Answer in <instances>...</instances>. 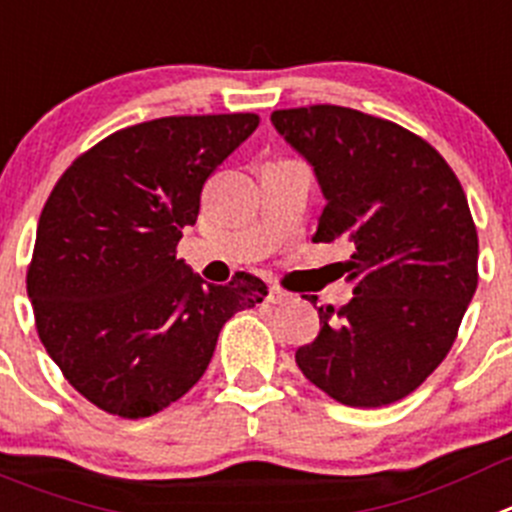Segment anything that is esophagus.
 Masks as SVG:
<instances>
[{"mask_svg": "<svg viewBox=\"0 0 512 512\" xmlns=\"http://www.w3.org/2000/svg\"><path fill=\"white\" fill-rule=\"evenodd\" d=\"M287 299H289V294L281 292V289H276V287H271L269 294H266V302L274 304V307H276V304H284V302H287Z\"/></svg>", "mask_w": 512, "mask_h": 512, "instance_id": "obj_1", "label": "esophagus"}]
</instances>
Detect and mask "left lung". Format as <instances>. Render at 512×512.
<instances>
[{
  "label": "left lung",
  "mask_w": 512,
  "mask_h": 512,
  "mask_svg": "<svg viewBox=\"0 0 512 512\" xmlns=\"http://www.w3.org/2000/svg\"><path fill=\"white\" fill-rule=\"evenodd\" d=\"M327 205L314 241H348L345 307H320L297 350L309 381L345 406L401 401L447 358L477 289V231L442 154L393 121L345 106L271 114Z\"/></svg>",
  "instance_id": "1"
}]
</instances>
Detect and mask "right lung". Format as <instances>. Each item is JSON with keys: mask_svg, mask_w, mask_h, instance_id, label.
Instances as JSON below:
<instances>
[{"mask_svg": "<svg viewBox=\"0 0 512 512\" xmlns=\"http://www.w3.org/2000/svg\"><path fill=\"white\" fill-rule=\"evenodd\" d=\"M256 126V114L126 126L50 192L27 297L48 355L98 409L124 419L167 409L200 381L220 327L264 302L259 276L241 271L215 287L175 253L205 180Z\"/></svg>", "mask_w": 512, "mask_h": 512, "instance_id": "right-lung-1", "label": "right lung"}]
</instances>
